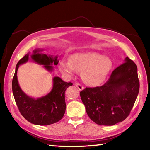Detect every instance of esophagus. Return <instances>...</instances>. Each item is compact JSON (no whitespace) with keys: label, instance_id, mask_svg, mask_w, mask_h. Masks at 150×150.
<instances>
[{"label":"esophagus","instance_id":"obj_1","mask_svg":"<svg viewBox=\"0 0 150 150\" xmlns=\"http://www.w3.org/2000/svg\"><path fill=\"white\" fill-rule=\"evenodd\" d=\"M75 86L79 88V90H84V87L83 86H82L81 84H79V83H76L75 84Z\"/></svg>","mask_w":150,"mask_h":150}]
</instances>
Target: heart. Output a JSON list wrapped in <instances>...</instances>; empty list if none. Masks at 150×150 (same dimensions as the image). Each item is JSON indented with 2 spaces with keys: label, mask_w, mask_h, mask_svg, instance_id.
Listing matches in <instances>:
<instances>
[{
  "label": "heart",
  "mask_w": 150,
  "mask_h": 150,
  "mask_svg": "<svg viewBox=\"0 0 150 150\" xmlns=\"http://www.w3.org/2000/svg\"><path fill=\"white\" fill-rule=\"evenodd\" d=\"M113 66L110 57L96 52L77 53L70 56L69 59L59 62V68L62 73L72 76L82 71V75L86 83L97 86L103 82Z\"/></svg>",
  "instance_id": "heart-1"
}]
</instances>
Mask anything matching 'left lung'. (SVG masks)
Instances as JSON below:
<instances>
[{"instance_id": "1", "label": "left lung", "mask_w": 150, "mask_h": 150, "mask_svg": "<svg viewBox=\"0 0 150 150\" xmlns=\"http://www.w3.org/2000/svg\"><path fill=\"white\" fill-rule=\"evenodd\" d=\"M137 67L128 57L115 69L104 85L80 92L89 117L103 126H113L126 119L139 91Z\"/></svg>"}]
</instances>
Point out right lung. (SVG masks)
Returning a JSON list of instances; mask_svg holds the SVG:
<instances>
[{"label":"right lung","mask_w":150,"mask_h":150,"mask_svg":"<svg viewBox=\"0 0 150 150\" xmlns=\"http://www.w3.org/2000/svg\"><path fill=\"white\" fill-rule=\"evenodd\" d=\"M42 52V49L34 50L31 55L29 52L18 62L12 81V91L22 115L33 124L47 126L59 122L63 117L66 111L65 91L73 84L55 77L52 90L45 96L38 98L30 97L21 90L17 80V70L19 66L28 62L30 57L33 62L43 65L48 71L53 70L52 65L58 64V57L47 55Z\"/></svg>","instance_id":"obj_1"}]
</instances>
